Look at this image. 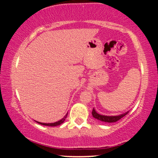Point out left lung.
Wrapping results in <instances>:
<instances>
[{
    "label": "left lung",
    "mask_w": 158,
    "mask_h": 158,
    "mask_svg": "<svg viewBox=\"0 0 158 158\" xmlns=\"http://www.w3.org/2000/svg\"><path fill=\"white\" fill-rule=\"evenodd\" d=\"M128 113V111L126 112V113H123L122 114H119V115H116V116H106L102 115V114H98L97 111H96L95 109H93L92 110V115L95 119H99V120L102 121V122L105 123H115L117 121H118L121 118H123L124 116H126L127 114Z\"/></svg>",
    "instance_id": "obj_1"
}]
</instances>
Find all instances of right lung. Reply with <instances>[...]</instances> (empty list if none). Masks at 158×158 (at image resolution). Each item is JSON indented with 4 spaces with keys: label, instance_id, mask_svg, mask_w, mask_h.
<instances>
[{
    "label": "right lung",
    "instance_id": "right-lung-1",
    "mask_svg": "<svg viewBox=\"0 0 158 158\" xmlns=\"http://www.w3.org/2000/svg\"><path fill=\"white\" fill-rule=\"evenodd\" d=\"M67 116H68V113L65 114V116L64 117H63L62 119H60V120L57 121V122H55V123H40V122H38V121H35L36 123H38L39 124H41V125H43V126H59V125L62 124L64 122L65 119L67 118Z\"/></svg>",
    "mask_w": 158,
    "mask_h": 158
}]
</instances>
